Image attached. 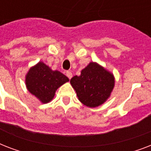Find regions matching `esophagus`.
Listing matches in <instances>:
<instances>
[{"mask_svg": "<svg viewBox=\"0 0 151 151\" xmlns=\"http://www.w3.org/2000/svg\"><path fill=\"white\" fill-rule=\"evenodd\" d=\"M66 76L68 77L69 79H71V78L73 77V74H72V73H71L70 71H66Z\"/></svg>", "mask_w": 151, "mask_h": 151, "instance_id": "34e87169", "label": "esophagus"}]
</instances>
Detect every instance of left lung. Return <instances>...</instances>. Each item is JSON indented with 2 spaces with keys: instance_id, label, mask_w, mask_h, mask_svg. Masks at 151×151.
Segmentation results:
<instances>
[{
  "instance_id": "left-lung-1",
  "label": "left lung",
  "mask_w": 151,
  "mask_h": 151,
  "mask_svg": "<svg viewBox=\"0 0 151 151\" xmlns=\"http://www.w3.org/2000/svg\"><path fill=\"white\" fill-rule=\"evenodd\" d=\"M70 84L81 103L94 108L110 98L114 88V76L96 62H90L81 71L80 76L71 78Z\"/></svg>"
}]
</instances>
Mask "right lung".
Wrapping results in <instances>:
<instances>
[{"label": "right lung", "instance_id": "add662e5", "mask_svg": "<svg viewBox=\"0 0 151 151\" xmlns=\"http://www.w3.org/2000/svg\"><path fill=\"white\" fill-rule=\"evenodd\" d=\"M68 81L69 78L63 73L52 70L41 61L29 68L25 78L27 90L42 103L51 102L56 90Z\"/></svg>", "mask_w": 151, "mask_h": 151}]
</instances>
